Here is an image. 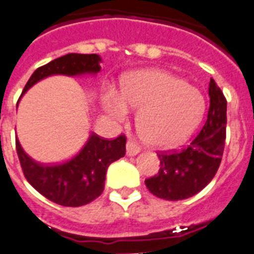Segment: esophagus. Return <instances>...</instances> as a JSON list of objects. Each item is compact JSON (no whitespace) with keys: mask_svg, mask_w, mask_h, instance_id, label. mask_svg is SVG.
<instances>
[{"mask_svg":"<svg viewBox=\"0 0 254 254\" xmlns=\"http://www.w3.org/2000/svg\"><path fill=\"white\" fill-rule=\"evenodd\" d=\"M140 151V147L134 140L129 139L127 142V156H135Z\"/></svg>","mask_w":254,"mask_h":254,"instance_id":"1","label":"esophagus"}]
</instances>
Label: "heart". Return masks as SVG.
I'll return each instance as SVG.
<instances>
[{"label": "heart", "instance_id": "heart-1", "mask_svg": "<svg viewBox=\"0 0 254 254\" xmlns=\"http://www.w3.org/2000/svg\"><path fill=\"white\" fill-rule=\"evenodd\" d=\"M103 107L116 119H125L127 108L138 110L135 125L146 143L159 148L181 144L203 119L205 102L200 91L174 74L151 68L127 74L119 94L108 90Z\"/></svg>", "mask_w": 254, "mask_h": 254}]
</instances>
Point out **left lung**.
Segmentation results:
<instances>
[{"instance_id": "1", "label": "left lung", "mask_w": 254, "mask_h": 254, "mask_svg": "<svg viewBox=\"0 0 254 254\" xmlns=\"http://www.w3.org/2000/svg\"><path fill=\"white\" fill-rule=\"evenodd\" d=\"M208 93V117L197 137L183 150L160 152L159 173L144 181L148 191L160 199H189L201 191L218 170L225 148L227 102L213 78Z\"/></svg>"}]
</instances>
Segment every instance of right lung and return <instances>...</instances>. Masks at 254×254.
I'll return each instance as SVG.
<instances>
[{
	"label": "right lung",
	"mask_w": 254,
	"mask_h": 254,
	"mask_svg": "<svg viewBox=\"0 0 254 254\" xmlns=\"http://www.w3.org/2000/svg\"><path fill=\"white\" fill-rule=\"evenodd\" d=\"M102 62L98 54H67L37 68L24 91L36 82L53 74L81 76L95 74L101 71ZM127 138L120 135L116 139H104L91 133L86 143L69 160L57 164H41L24 152L16 140V152L23 173L32 186L46 199L63 206H81L89 204L103 192L106 172L110 164L125 155Z\"/></svg>",
	"instance_id": "1"
}]
</instances>
